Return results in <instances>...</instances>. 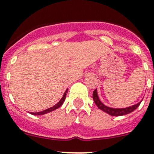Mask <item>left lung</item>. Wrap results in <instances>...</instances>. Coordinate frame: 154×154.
Segmentation results:
<instances>
[{
  "label": "left lung",
  "mask_w": 154,
  "mask_h": 154,
  "mask_svg": "<svg viewBox=\"0 0 154 154\" xmlns=\"http://www.w3.org/2000/svg\"><path fill=\"white\" fill-rule=\"evenodd\" d=\"M93 99H94V103L98 107L99 109H101V110L108 113L109 115L113 116H124L127 115L128 113H131V112L135 110L141 104V101H139V102L135 104V105H131V106H129V107L127 108H121V109H115V108L109 107L107 105H105V104H103L101 101V100L99 99L98 95H97V89L93 92Z\"/></svg>",
  "instance_id": "8db88e82"
}]
</instances>
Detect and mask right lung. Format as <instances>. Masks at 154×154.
<instances>
[{
    "instance_id": "right-lung-1",
    "label": "right lung",
    "mask_w": 154,
    "mask_h": 154,
    "mask_svg": "<svg viewBox=\"0 0 154 154\" xmlns=\"http://www.w3.org/2000/svg\"><path fill=\"white\" fill-rule=\"evenodd\" d=\"M67 91H68V90H66V91L64 92V94H63V97H62V98L60 100V101H58V102L55 105H53V107H50L49 109H45V110H43V111H41V112H30V114H32V115H35V116H40V115H44V114H46V113H49V112H50L53 111V110H55V109H58V108H60V106H61L62 105H63V101H65V98H66V94H67Z\"/></svg>"
}]
</instances>
